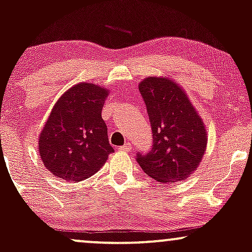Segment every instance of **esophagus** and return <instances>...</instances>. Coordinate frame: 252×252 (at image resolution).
Here are the masks:
<instances>
[{"label": "esophagus", "instance_id": "1", "mask_svg": "<svg viewBox=\"0 0 252 252\" xmlns=\"http://www.w3.org/2000/svg\"><path fill=\"white\" fill-rule=\"evenodd\" d=\"M118 149H120L121 152L128 153V152H130V149H131V144H130V143H126V144H124V146L120 147V148H118Z\"/></svg>", "mask_w": 252, "mask_h": 252}]
</instances>
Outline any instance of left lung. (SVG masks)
Listing matches in <instances>:
<instances>
[{
  "mask_svg": "<svg viewBox=\"0 0 252 252\" xmlns=\"http://www.w3.org/2000/svg\"><path fill=\"white\" fill-rule=\"evenodd\" d=\"M138 89L152 126L153 144L149 152L136 154V161L158 182L185 180L206 149L201 118L180 86L167 78L148 77Z\"/></svg>",
  "mask_w": 252,
  "mask_h": 252,
  "instance_id": "1",
  "label": "left lung"
}]
</instances>
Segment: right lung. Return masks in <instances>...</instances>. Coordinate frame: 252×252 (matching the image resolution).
I'll use <instances>...</instances> for the list:
<instances>
[{
	"instance_id": "1",
	"label": "right lung",
	"mask_w": 252,
	"mask_h": 252,
	"mask_svg": "<svg viewBox=\"0 0 252 252\" xmlns=\"http://www.w3.org/2000/svg\"><path fill=\"white\" fill-rule=\"evenodd\" d=\"M106 96L105 89L80 83L58 99L39 138L41 161L52 174L71 182L85 180L114 153L102 118Z\"/></svg>"
}]
</instances>
